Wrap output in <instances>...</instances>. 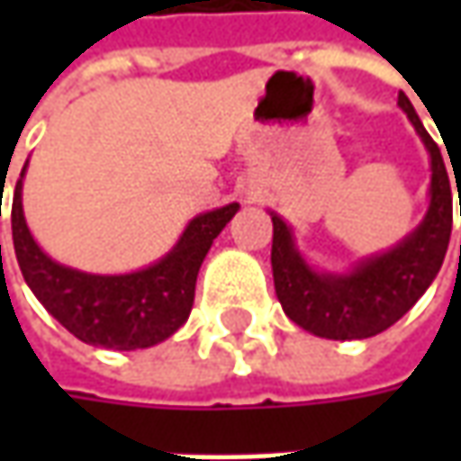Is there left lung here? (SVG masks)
Wrapping results in <instances>:
<instances>
[{
	"instance_id": "8db88e82",
	"label": "left lung",
	"mask_w": 461,
	"mask_h": 461,
	"mask_svg": "<svg viewBox=\"0 0 461 461\" xmlns=\"http://www.w3.org/2000/svg\"><path fill=\"white\" fill-rule=\"evenodd\" d=\"M400 110L408 115L431 158L429 210L413 233L393 249L362 258L344 275L312 269L294 243L293 228L272 215V272L275 290L287 318L312 336L333 341L369 339L398 323L434 282L452 236V185L434 138L426 133L411 99L400 92ZM456 179V174H454ZM461 204V194H459Z\"/></svg>"
}]
</instances>
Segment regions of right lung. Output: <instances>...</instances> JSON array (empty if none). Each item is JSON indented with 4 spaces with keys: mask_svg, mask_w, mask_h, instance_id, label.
I'll list each match as a JSON object with an SVG mask.
<instances>
[{
    "mask_svg": "<svg viewBox=\"0 0 461 461\" xmlns=\"http://www.w3.org/2000/svg\"><path fill=\"white\" fill-rule=\"evenodd\" d=\"M12 197V240L27 287L43 308L79 341L135 351L167 341L185 326L194 285L212 240L239 212V203L200 212L167 257L128 275H89L59 264L35 243L23 212V179Z\"/></svg>",
    "mask_w": 461,
    "mask_h": 461,
    "instance_id": "add662e5",
    "label": "right lung"
}]
</instances>
